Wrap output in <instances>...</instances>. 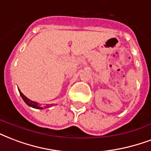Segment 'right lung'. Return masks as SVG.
<instances>
[{"instance_id":"1","label":"right lung","mask_w":151,"mask_h":151,"mask_svg":"<svg viewBox=\"0 0 151 151\" xmlns=\"http://www.w3.org/2000/svg\"><path fill=\"white\" fill-rule=\"evenodd\" d=\"M19 94H20V96L22 97V99H23V101H25V103L27 105V106H31V107H32V108H35V109H43L44 108H49L50 106H49V105H46V106H42V105H40V104H38V102H35V101H31V100H30L29 99H27V97L24 95V94L22 93V92L19 90Z\"/></svg>"}]
</instances>
